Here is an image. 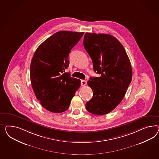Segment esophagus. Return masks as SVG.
<instances>
[{
    "instance_id": "34e87169",
    "label": "esophagus",
    "mask_w": 159,
    "mask_h": 159,
    "mask_svg": "<svg viewBox=\"0 0 159 159\" xmlns=\"http://www.w3.org/2000/svg\"><path fill=\"white\" fill-rule=\"evenodd\" d=\"M86 84H87V81L86 80H81V86H86Z\"/></svg>"
}]
</instances>
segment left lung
Segmentation results:
<instances>
[{
    "instance_id": "left-lung-1",
    "label": "left lung",
    "mask_w": 159,
    "mask_h": 159,
    "mask_svg": "<svg viewBox=\"0 0 159 159\" xmlns=\"http://www.w3.org/2000/svg\"><path fill=\"white\" fill-rule=\"evenodd\" d=\"M83 44L99 77H90L93 96L86 103L88 112L103 115L121 102L132 80L131 65L125 48L112 35L86 33Z\"/></svg>"
}]
</instances>
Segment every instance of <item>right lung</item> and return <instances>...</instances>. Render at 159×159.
Segmentation results:
<instances>
[{"instance_id": "add662e5", "label": "right lung", "mask_w": 159, "mask_h": 159, "mask_svg": "<svg viewBox=\"0 0 159 159\" xmlns=\"http://www.w3.org/2000/svg\"><path fill=\"white\" fill-rule=\"evenodd\" d=\"M84 32L60 31L38 47L30 63V82L36 98L44 108L53 113L66 111L80 80L65 72L69 54Z\"/></svg>"}]
</instances>
